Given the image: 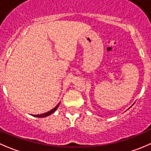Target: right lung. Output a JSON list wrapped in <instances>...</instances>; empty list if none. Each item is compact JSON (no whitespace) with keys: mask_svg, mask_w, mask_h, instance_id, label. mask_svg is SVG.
Listing matches in <instances>:
<instances>
[{"mask_svg":"<svg viewBox=\"0 0 151 151\" xmlns=\"http://www.w3.org/2000/svg\"><path fill=\"white\" fill-rule=\"evenodd\" d=\"M58 105H59V104H58V105L56 106V107H54V108H53L52 110H50V111L47 112V113H44V114H41V115H33V116H35V117H41V118H42V117H46V116H50V115H51L52 113H54V112L55 111V110H56V109L58 108Z\"/></svg>","mask_w":151,"mask_h":151,"instance_id":"1","label":"right lung"}]
</instances>
